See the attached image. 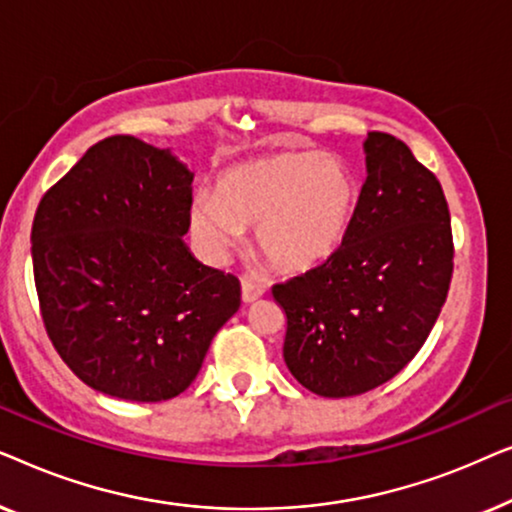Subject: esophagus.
<instances>
[{"mask_svg": "<svg viewBox=\"0 0 512 512\" xmlns=\"http://www.w3.org/2000/svg\"><path fill=\"white\" fill-rule=\"evenodd\" d=\"M265 296V286L254 282V279H244L242 282V300L244 303H256L258 298Z\"/></svg>", "mask_w": 512, "mask_h": 512, "instance_id": "obj_1", "label": "esophagus"}]
</instances>
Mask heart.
Listing matches in <instances>:
<instances>
[{
    "label": "heart",
    "instance_id": "1",
    "mask_svg": "<svg viewBox=\"0 0 512 512\" xmlns=\"http://www.w3.org/2000/svg\"><path fill=\"white\" fill-rule=\"evenodd\" d=\"M359 184L345 160L314 151H284L244 160L198 193L191 226L209 254L235 247L254 226L258 254L282 272H307L328 261L352 230Z\"/></svg>",
    "mask_w": 512,
    "mask_h": 512
}]
</instances>
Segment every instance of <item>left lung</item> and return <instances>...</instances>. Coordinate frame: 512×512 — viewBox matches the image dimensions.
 Listing matches in <instances>:
<instances>
[{
    "mask_svg": "<svg viewBox=\"0 0 512 512\" xmlns=\"http://www.w3.org/2000/svg\"><path fill=\"white\" fill-rule=\"evenodd\" d=\"M363 151L368 177L345 244L272 286L286 312V368L326 398L366 394L401 373L452 279L450 209L436 174L387 132H368Z\"/></svg>",
    "mask_w": 512,
    "mask_h": 512,
    "instance_id": "8db88e82",
    "label": "left lung"
}]
</instances>
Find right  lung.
Here are the masks:
<instances>
[{
	"mask_svg": "<svg viewBox=\"0 0 512 512\" xmlns=\"http://www.w3.org/2000/svg\"><path fill=\"white\" fill-rule=\"evenodd\" d=\"M193 172L170 149L102 139L41 198L34 284L46 333L72 373L135 403L179 396L216 331L240 310V279L186 247Z\"/></svg>",
	"mask_w": 512,
	"mask_h": 512,
	"instance_id": "add662e5",
	"label": "right lung"
}]
</instances>
